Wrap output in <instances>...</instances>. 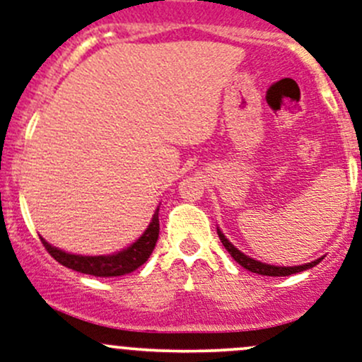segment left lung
<instances>
[{
	"label": "left lung",
	"instance_id": "left-lung-1",
	"mask_svg": "<svg viewBox=\"0 0 362 362\" xmlns=\"http://www.w3.org/2000/svg\"><path fill=\"white\" fill-rule=\"evenodd\" d=\"M216 232H218V238H220V241H222V245L226 246V250L229 251L230 257L234 258V260L238 262L241 267L248 269V271L255 272V274H262V276H291V274L307 271V269L314 267V265H317L319 262H321V258H319V260L310 262V264H305V265H298V267H276V265L262 264V262L253 260V258L246 257V255L241 253V251L235 248L234 245H230L229 239H227L226 235L220 232V229H216Z\"/></svg>",
	"mask_w": 362,
	"mask_h": 362
}]
</instances>
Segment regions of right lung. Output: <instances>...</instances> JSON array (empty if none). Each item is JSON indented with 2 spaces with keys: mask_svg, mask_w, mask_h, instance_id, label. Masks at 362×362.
Wrapping results in <instances>:
<instances>
[{
  "mask_svg": "<svg viewBox=\"0 0 362 362\" xmlns=\"http://www.w3.org/2000/svg\"><path fill=\"white\" fill-rule=\"evenodd\" d=\"M159 208L156 210L154 216H152V222L147 227V230L133 243L132 246H128L127 250L119 251L116 255H100V257H83V255H71L66 253L62 250L53 248L52 245H48L43 238L45 250L55 258L59 264H62L64 267L72 269V271H78L83 274H88V276L95 277H116V276H124V274H130L133 271L144 265L147 262V258L151 257L152 250H154L156 241H158L159 235Z\"/></svg>",
  "mask_w": 362,
  "mask_h": 362,
  "instance_id": "1",
  "label": "right lung"
}]
</instances>
